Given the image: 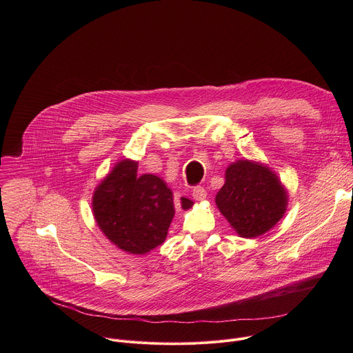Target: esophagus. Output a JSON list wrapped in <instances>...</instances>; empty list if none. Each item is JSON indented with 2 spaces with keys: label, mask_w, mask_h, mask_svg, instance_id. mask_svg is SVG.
<instances>
[{
  "label": "esophagus",
  "mask_w": 353,
  "mask_h": 353,
  "mask_svg": "<svg viewBox=\"0 0 353 353\" xmlns=\"http://www.w3.org/2000/svg\"><path fill=\"white\" fill-rule=\"evenodd\" d=\"M192 198L196 199V201L205 199V198H207V191H205V188L201 187V185L194 187V188H192Z\"/></svg>",
  "instance_id": "obj_1"
}]
</instances>
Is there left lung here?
Segmentation results:
<instances>
[{"label": "left lung", "mask_w": 353, "mask_h": 353, "mask_svg": "<svg viewBox=\"0 0 353 353\" xmlns=\"http://www.w3.org/2000/svg\"><path fill=\"white\" fill-rule=\"evenodd\" d=\"M226 181L216 194L222 215L241 237H257L283 216L288 195L278 177L265 166L237 161L226 169Z\"/></svg>", "instance_id": "left-lung-1"}]
</instances>
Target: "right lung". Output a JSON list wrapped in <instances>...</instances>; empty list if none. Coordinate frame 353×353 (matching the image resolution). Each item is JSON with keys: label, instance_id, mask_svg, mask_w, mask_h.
Segmentation results:
<instances>
[{"label": "right lung", "instance_id": "obj_1", "mask_svg": "<svg viewBox=\"0 0 353 353\" xmlns=\"http://www.w3.org/2000/svg\"><path fill=\"white\" fill-rule=\"evenodd\" d=\"M138 163L121 161L93 194V215L106 237L131 254H145L162 244L176 207L188 210L192 201L174 203L172 190L154 174L137 176Z\"/></svg>", "mask_w": 353, "mask_h": 353}]
</instances>
